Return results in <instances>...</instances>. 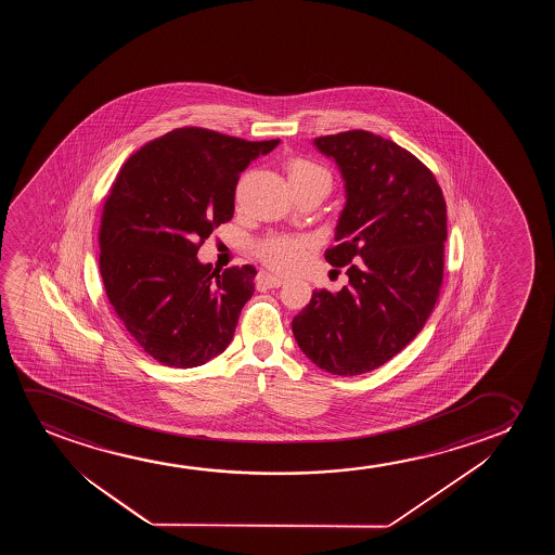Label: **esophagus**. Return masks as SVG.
I'll list each match as a JSON object with an SVG mask.
<instances>
[{
  "mask_svg": "<svg viewBox=\"0 0 555 555\" xmlns=\"http://www.w3.org/2000/svg\"><path fill=\"white\" fill-rule=\"evenodd\" d=\"M258 284L266 286V288H279L284 284V279L276 276V274L261 273L259 274Z\"/></svg>",
  "mask_w": 555,
  "mask_h": 555,
  "instance_id": "obj_1",
  "label": "esophagus"
}]
</instances>
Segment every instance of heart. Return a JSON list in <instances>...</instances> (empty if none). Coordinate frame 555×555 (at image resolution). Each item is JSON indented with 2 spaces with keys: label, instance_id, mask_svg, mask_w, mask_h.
<instances>
[{
  "label": "heart",
  "instance_id": "heart-1",
  "mask_svg": "<svg viewBox=\"0 0 555 555\" xmlns=\"http://www.w3.org/2000/svg\"><path fill=\"white\" fill-rule=\"evenodd\" d=\"M286 176L294 191L311 183L324 182L330 185L332 182V176L326 168L305 157L289 159L286 163ZM307 248L309 241L304 236L271 235L259 243L258 251L267 266L273 267L276 271H292L304 261Z\"/></svg>",
  "mask_w": 555,
  "mask_h": 555
}]
</instances>
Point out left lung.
<instances>
[{"mask_svg":"<svg viewBox=\"0 0 555 555\" xmlns=\"http://www.w3.org/2000/svg\"><path fill=\"white\" fill-rule=\"evenodd\" d=\"M337 163L345 206L324 258L345 267L339 292L314 289L292 320L299 349L334 375H362L423 330L440 296L448 206L433 172L367 130L314 138Z\"/></svg>","mask_w":555,"mask_h":555,"instance_id":"1","label":"left lung"}]
</instances>
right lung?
Instances as JSON below:
<instances>
[{
	"instance_id": "1",
	"label": "right lung",
	"mask_w": 555,
	"mask_h": 555,
	"mask_svg": "<svg viewBox=\"0 0 555 555\" xmlns=\"http://www.w3.org/2000/svg\"><path fill=\"white\" fill-rule=\"evenodd\" d=\"M279 142L183 127L140 147L115 178L100 221V274L115 314L160 364L197 367L233 339L258 271L212 269L197 251L233 218L241 172Z\"/></svg>"
}]
</instances>
